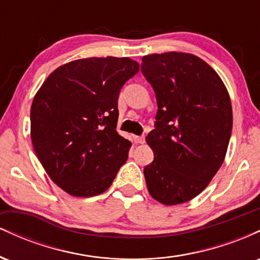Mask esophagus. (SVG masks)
Returning a JSON list of instances; mask_svg holds the SVG:
<instances>
[{"label": "esophagus", "instance_id": "obj_1", "mask_svg": "<svg viewBox=\"0 0 260 260\" xmlns=\"http://www.w3.org/2000/svg\"><path fill=\"white\" fill-rule=\"evenodd\" d=\"M145 142V138L144 136H136L134 137V143H137V144H143V143Z\"/></svg>", "mask_w": 260, "mask_h": 260}]
</instances>
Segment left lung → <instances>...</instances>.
Here are the masks:
<instances>
[{"mask_svg": "<svg viewBox=\"0 0 260 260\" xmlns=\"http://www.w3.org/2000/svg\"><path fill=\"white\" fill-rule=\"evenodd\" d=\"M142 61L159 107L155 129L145 138L154 151L145 182L155 201L181 204L202 193L225 160L231 100L219 74L198 56L172 51Z\"/></svg>", "mask_w": 260, "mask_h": 260, "instance_id": "1", "label": "left lung"}]
</instances>
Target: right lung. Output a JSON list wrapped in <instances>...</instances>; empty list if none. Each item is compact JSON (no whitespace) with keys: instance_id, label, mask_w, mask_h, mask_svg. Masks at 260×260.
Here are the masks:
<instances>
[{"instance_id":"1","label":"right lung","mask_w":260,"mask_h":260,"mask_svg":"<svg viewBox=\"0 0 260 260\" xmlns=\"http://www.w3.org/2000/svg\"><path fill=\"white\" fill-rule=\"evenodd\" d=\"M139 63L128 57H90L59 66L40 86L30 109L39 161L59 188L94 197L111 186L132 143L116 131L118 95Z\"/></svg>"}]
</instances>
